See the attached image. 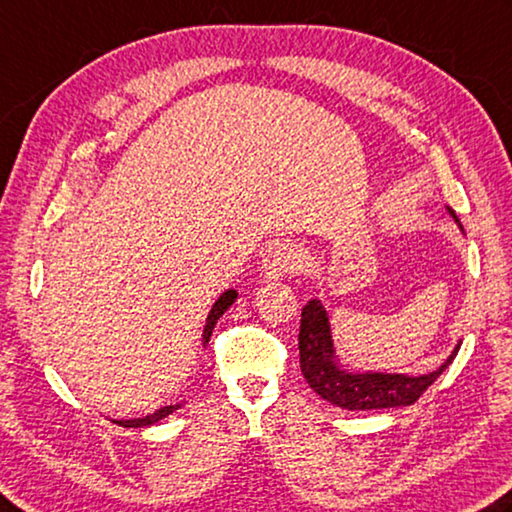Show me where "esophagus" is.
I'll return each mask as SVG.
<instances>
[{
    "instance_id": "obj_1",
    "label": "esophagus",
    "mask_w": 512,
    "mask_h": 512,
    "mask_svg": "<svg viewBox=\"0 0 512 512\" xmlns=\"http://www.w3.org/2000/svg\"><path fill=\"white\" fill-rule=\"evenodd\" d=\"M304 266V253L302 248L293 244V241H280L266 250L262 259V273L266 280H277L288 273L302 271Z\"/></svg>"
}]
</instances>
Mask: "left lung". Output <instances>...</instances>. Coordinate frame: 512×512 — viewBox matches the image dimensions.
<instances>
[{
	"instance_id": "8db88e82",
	"label": "left lung",
	"mask_w": 512,
	"mask_h": 512,
	"mask_svg": "<svg viewBox=\"0 0 512 512\" xmlns=\"http://www.w3.org/2000/svg\"><path fill=\"white\" fill-rule=\"evenodd\" d=\"M450 217L457 221L459 217L448 208ZM463 230V228H461ZM461 342L452 349L443 365L436 367L430 374H387V371H360L349 369L340 360L336 345H333V333L329 313L322 302L315 297L302 309L300 324V367L306 383L324 401L340 407V410H383V407H403L418 401L427 387L439 378L450 362L459 353Z\"/></svg>"
}]
</instances>
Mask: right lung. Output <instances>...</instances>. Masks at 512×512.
Wrapping results in <instances>:
<instances>
[{
	"label": "right lung",
	"instance_id": "1",
	"mask_svg": "<svg viewBox=\"0 0 512 512\" xmlns=\"http://www.w3.org/2000/svg\"><path fill=\"white\" fill-rule=\"evenodd\" d=\"M237 295H239V293L235 291V288H228V291L221 293V295L217 297V300H215V304H212V309H210L208 318H206V327H203V333H201V345H203V347L208 345V340H210V336H212V329H215L217 320L230 309L232 302L237 300ZM181 407H183V403L165 405V407H161V410H156V412L147 414V416H141V418H125V421H123V418H120V421H114V423H116V425H123V427H147V425H154V423L163 421V418L174 414L176 410H181Z\"/></svg>",
	"mask_w": 512,
	"mask_h": 512
}]
</instances>
